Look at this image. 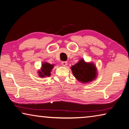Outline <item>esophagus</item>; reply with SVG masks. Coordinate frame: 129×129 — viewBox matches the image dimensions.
<instances>
[{
	"label": "esophagus",
	"instance_id": "obj_1",
	"mask_svg": "<svg viewBox=\"0 0 129 129\" xmlns=\"http://www.w3.org/2000/svg\"><path fill=\"white\" fill-rule=\"evenodd\" d=\"M62 64L63 66H66L67 65V62H66V61H62Z\"/></svg>",
	"mask_w": 129,
	"mask_h": 129
}]
</instances>
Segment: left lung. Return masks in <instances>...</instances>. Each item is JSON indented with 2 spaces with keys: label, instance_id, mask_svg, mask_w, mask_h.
<instances>
[{
  "label": "left lung",
  "instance_id": "8db88e82",
  "mask_svg": "<svg viewBox=\"0 0 129 129\" xmlns=\"http://www.w3.org/2000/svg\"><path fill=\"white\" fill-rule=\"evenodd\" d=\"M71 69L76 79L83 83L92 82L97 76V70L95 64L92 63L86 62L83 59L71 66Z\"/></svg>",
  "mask_w": 129,
  "mask_h": 129
}]
</instances>
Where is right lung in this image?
Wrapping results in <instances>:
<instances>
[{
  "mask_svg": "<svg viewBox=\"0 0 129 129\" xmlns=\"http://www.w3.org/2000/svg\"><path fill=\"white\" fill-rule=\"evenodd\" d=\"M54 64H51L47 62H43L42 64L41 69L38 71L39 76L41 78L49 77L51 75V71L54 67Z\"/></svg>",
  "mask_w": 129,
  "mask_h": 129,
  "instance_id": "1",
  "label": "right lung"
}]
</instances>
